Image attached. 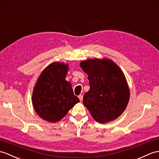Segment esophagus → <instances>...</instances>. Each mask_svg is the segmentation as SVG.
Segmentation results:
<instances>
[{
  "instance_id": "esophagus-1",
  "label": "esophagus",
  "mask_w": 159,
  "mask_h": 159,
  "mask_svg": "<svg viewBox=\"0 0 159 159\" xmlns=\"http://www.w3.org/2000/svg\"><path fill=\"white\" fill-rule=\"evenodd\" d=\"M79 99H80V101L82 102V101H83V95H79Z\"/></svg>"
}]
</instances>
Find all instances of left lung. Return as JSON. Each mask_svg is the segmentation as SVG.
I'll list each match as a JSON object with an SVG mask.
<instances>
[{
  "instance_id": "8db88e82",
  "label": "left lung",
  "mask_w": 159,
  "mask_h": 159,
  "mask_svg": "<svg viewBox=\"0 0 159 159\" xmlns=\"http://www.w3.org/2000/svg\"><path fill=\"white\" fill-rule=\"evenodd\" d=\"M87 74L90 89L83 104L99 123H108L121 115L129 100V89L123 71L109 59H91L80 62Z\"/></svg>"
}]
</instances>
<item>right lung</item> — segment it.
Masks as SVG:
<instances>
[{"mask_svg": "<svg viewBox=\"0 0 159 159\" xmlns=\"http://www.w3.org/2000/svg\"><path fill=\"white\" fill-rule=\"evenodd\" d=\"M68 71V64L52 63L40 74L33 90L32 100L36 112L50 123L60 120L79 102L70 83L66 80Z\"/></svg>", "mask_w": 159, "mask_h": 159, "instance_id": "1", "label": "right lung"}]
</instances>
